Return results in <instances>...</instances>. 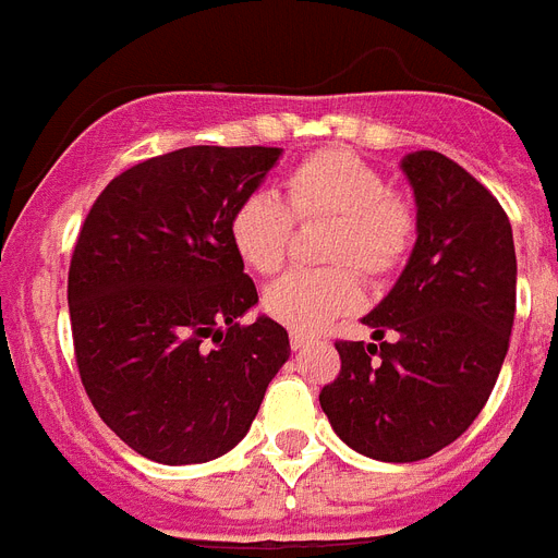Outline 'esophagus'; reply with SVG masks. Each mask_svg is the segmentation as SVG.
Listing matches in <instances>:
<instances>
[{"label": "esophagus", "instance_id": "esophagus-1", "mask_svg": "<svg viewBox=\"0 0 558 558\" xmlns=\"http://www.w3.org/2000/svg\"><path fill=\"white\" fill-rule=\"evenodd\" d=\"M313 339L307 333H299V330H290V348H293V351H302V348H307V344H311Z\"/></svg>", "mask_w": 558, "mask_h": 558}]
</instances>
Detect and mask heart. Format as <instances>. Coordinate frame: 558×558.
Returning <instances> with one entry per match:
<instances>
[{"label":"heart","instance_id":"1","mask_svg":"<svg viewBox=\"0 0 558 558\" xmlns=\"http://www.w3.org/2000/svg\"><path fill=\"white\" fill-rule=\"evenodd\" d=\"M296 222L333 219L325 262L333 268L293 270L270 284L262 307L270 319L299 333L328 328L362 305L365 290L353 268L379 282L402 268L416 242V214L390 193L379 170L348 150H319L284 179V202L256 191L230 214V242L247 268L276 274L288 259Z\"/></svg>","mask_w":558,"mask_h":558}]
</instances>
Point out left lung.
<instances>
[{
    "instance_id": "obj_1",
    "label": "left lung",
    "mask_w": 558,
    "mask_h": 558,
    "mask_svg": "<svg viewBox=\"0 0 558 558\" xmlns=\"http://www.w3.org/2000/svg\"><path fill=\"white\" fill-rule=\"evenodd\" d=\"M416 196V245L367 313L373 339L336 342L342 371L319 393L336 436L379 462H418L473 425L499 379L517 313L508 214L436 150L402 159ZM393 329V343H381Z\"/></svg>"
}]
</instances>
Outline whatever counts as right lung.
I'll return each instance as SVG.
<instances>
[{
  "mask_svg": "<svg viewBox=\"0 0 558 558\" xmlns=\"http://www.w3.org/2000/svg\"><path fill=\"white\" fill-rule=\"evenodd\" d=\"M282 147L193 145L119 173L73 247L68 305L87 399L119 439L159 464H199L245 439L288 330L242 325L256 284L230 214Z\"/></svg>",
  "mask_w": 558,
  "mask_h": 558,
  "instance_id": "add662e5",
  "label": "right lung"
}]
</instances>
